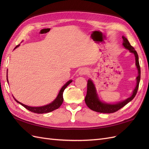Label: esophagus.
Segmentation results:
<instances>
[{
    "instance_id": "obj_1",
    "label": "esophagus",
    "mask_w": 149,
    "mask_h": 149,
    "mask_svg": "<svg viewBox=\"0 0 149 149\" xmlns=\"http://www.w3.org/2000/svg\"><path fill=\"white\" fill-rule=\"evenodd\" d=\"M88 72V70L84 68H81V70L79 71L78 74H79V76H84V75H85V74H86Z\"/></svg>"
}]
</instances>
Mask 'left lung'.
Returning <instances> with one entry per match:
<instances>
[{"label": "left lung", "mask_w": 149, "mask_h": 149, "mask_svg": "<svg viewBox=\"0 0 149 149\" xmlns=\"http://www.w3.org/2000/svg\"><path fill=\"white\" fill-rule=\"evenodd\" d=\"M123 45L125 48L130 52L133 53L135 56V60H136V66L138 71V76L136 78V88L133 90L132 95L129 97L127 98L126 100L122 101L115 104L107 103L106 102H103L100 100V97L98 96L97 93L96 89L95 87L93 81L91 79L88 80L87 84V94L85 97V102L87 106L91 109V110L96 111L97 112H101V113H113L116 111H118L122 107H124L125 105L127 104L130 101H131L134 97L136 96L137 90L139 88V84L141 79V68L139 65V56L136 49L132 47L129 43L128 40L124 36H123Z\"/></svg>", "instance_id": "obj_1"}]
</instances>
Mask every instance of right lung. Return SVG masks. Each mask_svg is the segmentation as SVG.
Returning a JSON list of instances; mask_svg holds the SVG:
<instances>
[{
  "instance_id": "add662e5",
  "label": "right lung",
  "mask_w": 149,
  "mask_h": 149,
  "mask_svg": "<svg viewBox=\"0 0 149 149\" xmlns=\"http://www.w3.org/2000/svg\"><path fill=\"white\" fill-rule=\"evenodd\" d=\"M20 46V44L18 45L17 46H16L14 48V49L15 48H17V47H19ZM7 83H8V78H7ZM73 81L71 79L69 80L68 81H67L63 86V87L61 88V89L60 90L59 93H58L57 97H56V99L53 101H52L51 103L45 105L43 106H39V107H31V106H29L27 105L24 104L22 102L18 101L16 99L13 97V99H14L15 101L19 103L20 104H21L22 106H23L24 107H25L26 109H28L29 111L32 112H35V113H37V114H43V113H48V112H52L54 110H55L58 108H59L61 105L62 104L63 102V93L64 90L65 89V88L68 86Z\"/></svg>"
}]
</instances>
